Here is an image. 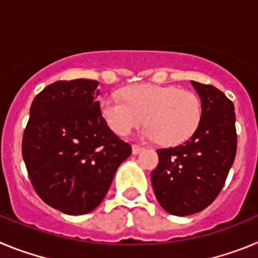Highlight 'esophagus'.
<instances>
[{"instance_id": "obj_1", "label": "esophagus", "mask_w": 258, "mask_h": 258, "mask_svg": "<svg viewBox=\"0 0 258 258\" xmlns=\"http://www.w3.org/2000/svg\"><path fill=\"white\" fill-rule=\"evenodd\" d=\"M142 150H143V147H142V146H140V145H133V146H132V152H133L134 155L140 154V152L142 151Z\"/></svg>"}]
</instances>
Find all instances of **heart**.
<instances>
[{"mask_svg": "<svg viewBox=\"0 0 258 258\" xmlns=\"http://www.w3.org/2000/svg\"><path fill=\"white\" fill-rule=\"evenodd\" d=\"M121 97H106L101 102L102 116L117 136L131 134L145 117L147 138L178 145L187 141L202 121L200 98L178 86L134 85L125 88Z\"/></svg>", "mask_w": 258, "mask_h": 258, "instance_id": "obj_1", "label": "heart"}]
</instances>
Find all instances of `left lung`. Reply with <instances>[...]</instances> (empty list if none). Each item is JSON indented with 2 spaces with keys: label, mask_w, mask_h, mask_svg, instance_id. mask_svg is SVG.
<instances>
[{
  "label": "left lung",
  "mask_w": 258,
  "mask_h": 258,
  "mask_svg": "<svg viewBox=\"0 0 258 258\" xmlns=\"http://www.w3.org/2000/svg\"><path fill=\"white\" fill-rule=\"evenodd\" d=\"M202 101V121L190 140L159 149L152 170L155 197L168 213L188 216L218 197L236 155L234 104L212 85L191 81Z\"/></svg>",
  "instance_id": "obj_1"
}]
</instances>
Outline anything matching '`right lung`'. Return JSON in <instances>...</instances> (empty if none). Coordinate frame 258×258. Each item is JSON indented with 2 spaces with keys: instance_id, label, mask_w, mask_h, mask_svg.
I'll use <instances>...</instances> for the list:
<instances>
[{
  "instance_id": "obj_1",
  "label": "right lung",
  "mask_w": 258,
  "mask_h": 258,
  "mask_svg": "<svg viewBox=\"0 0 258 258\" xmlns=\"http://www.w3.org/2000/svg\"><path fill=\"white\" fill-rule=\"evenodd\" d=\"M98 81H56L29 109L22 154L32 186L47 206L85 214L106 197L132 147L113 133L101 112Z\"/></svg>"
}]
</instances>
